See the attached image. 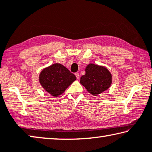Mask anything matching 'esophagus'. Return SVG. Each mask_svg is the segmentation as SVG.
I'll return each instance as SVG.
<instances>
[{"label":"esophagus","mask_w":152,"mask_h":152,"mask_svg":"<svg viewBox=\"0 0 152 152\" xmlns=\"http://www.w3.org/2000/svg\"><path fill=\"white\" fill-rule=\"evenodd\" d=\"M75 75L76 76V78L77 79H79V78H80V76H79V74L78 73V72H76V73L75 74Z\"/></svg>","instance_id":"34e87169"}]
</instances>
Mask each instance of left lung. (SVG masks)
I'll return each instance as SVG.
<instances>
[{"instance_id":"left-lung-1","label":"left lung","mask_w":152,"mask_h":152,"mask_svg":"<svg viewBox=\"0 0 152 152\" xmlns=\"http://www.w3.org/2000/svg\"><path fill=\"white\" fill-rule=\"evenodd\" d=\"M85 72L81 76L80 84L94 96L104 91L111 85L112 76L104 67L90 63L86 67Z\"/></svg>"}]
</instances>
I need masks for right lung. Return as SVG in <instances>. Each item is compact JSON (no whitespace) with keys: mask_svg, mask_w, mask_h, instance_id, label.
Here are the masks:
<instances>
[{"mask_svg":"<svg viewBox=\"0 0 152 152\" xmlns=\"http://www.w3.org/2000/svg\"><path fill=\"white\" fill-rule=\"evenodd\" d=\"M76 79V76L60 63L44 69L39 75V82L43 88L55 97L62 94Z\"/></svg>","mask_w":152,"mask_h":152,"instance_id":"add662e5","label":"right lung"}]
</instances>
